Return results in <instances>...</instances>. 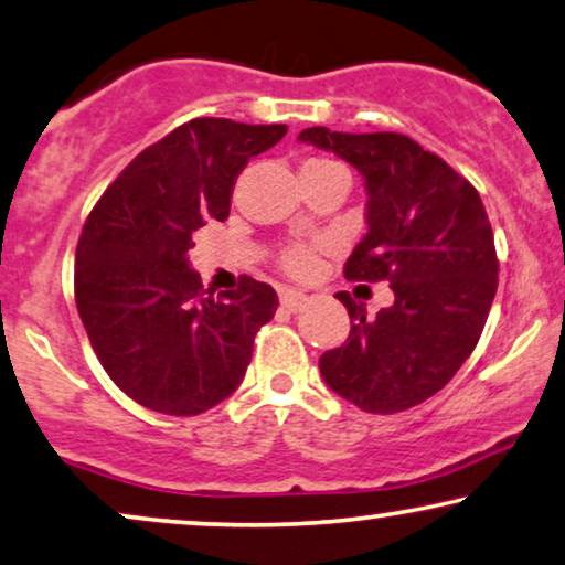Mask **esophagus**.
Returning <instances> with one entry per match:
<instances>
[{"label": "esophagus", "mask_w": 565, "mask_h": 565, "mask_svg": "<svg viewBox=\"0 0 565 565\" xmlns=\"http://www.w3.org/2000/svg\"><path fill=\"white\" fill-rule=\"evenodd\" d=\"M307 301V294L294 291V289H284L281 291V307L289 309V312H297V309Z\"/></svg>", "instance_id": "1"}]
</instances>
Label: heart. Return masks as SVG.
<instances>
[{
	"instance_id": "heart-1",
	"label": "heart",
	"mask_w": 565,
	"mask_h": 565,
	"mask_svg": "<svg viewBox=\"0 0 565 565\" xmlns=\"http://www.w3.org/2000/svg\"><path fill=\"white\" fill-rule=\"evenodd\" d=\"M332 161H324V158H309L305 166H328ZM301 166V169H305ZM317 266V248L309 243H291L281 250V268L291 276H309Z\"/></svg>"
}]
</instances>
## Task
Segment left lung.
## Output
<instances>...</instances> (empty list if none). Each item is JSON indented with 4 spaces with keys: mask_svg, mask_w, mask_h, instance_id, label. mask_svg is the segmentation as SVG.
Returning a JSON list of instances; mask_svg holds the SVG:
<instances>
[{
    "mask_svg": "<svg viewBox=\"0 0 565 565\" xmlns=\"http://www.w3.org/2000/svg\"><path fill=\"white\" fill-rule=\"evenodd\" d=\"M301 142L343 158L363 177L369 233L345 279L388 281L394 305L365 315L338 291L351 335L322 353L324 384L371 415H394L438 394L479 343L499 260L487 210L440 156L399 132L307 127Z\"/></svg>",
    "mask_w": 565,
    "mask_h": 565,
    "instance_id": "8db88e82",
    "label": "left lung"
}]
</instances>
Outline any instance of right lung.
<instances>
[{"mask_svg": "<svg viewBox=\"0 0 565 565\" xmlns=\"http://www.w3.org/2000/svg\"><path fill=\"white\" fill-rule=\"evenodd\" d=\"M286 125L196 117L148 146L94 204L76 245V307L109 379L173 417L212 409L241 386L279 297L243 276L212 297L189 266L192 235L227 220L235 179Z\"/></svg>", "mask_w": 565, "mask_h": 565, "instance_id": "right-lung-1", "label": "right lung"}]
</instances>
